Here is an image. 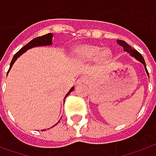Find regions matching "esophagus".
<instances>
[{
  "mask_svg": "<svg viewBox=\"0 0 156 156\" xmlns=\"http://www.w3.org/2000/svg\"><path fill=\"white\" fill-rule=\"evenodd\" d=\"M86 82L87 78H85V77H82V78H80L78 81H77V83H78V84H81V83H85Z\"/></svg>",
  "mask_w": 156,
  "mask_h": 156,
  "instance_id": "obj_1",
  "label": "esophagus"
}]
</instances>
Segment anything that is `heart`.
Wrapping results in <instances>:
<instances>
[{"label": "heart", "mask_w": 156, "mask_h": 156, "mask_svg": "<svg viewBox=\"0 0 156 156\" xmlns=\"http://www.w3.org/2000/svg\"><path fill=\"white\" fill-rule=\"evenodd\" d=\"M111 52L109 49L103 48L92 44H82L77 46L73 49V56L78 62H90L96 60L100 64L107 63L111 57Z\"/></svg>", "instance_id": "obj_1"}]
</instances>
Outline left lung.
<instances>
[{"mask_svg":"<svg viewBox=\"0 0 156 156\" xmlns=\"http://www.w3.org/2000/svg\"><path fill=\"white\" fill-rule=\"evenodd\" d=\"M117 43H118L119 46H121L123 47V49H124V51L127 52L131 57H133V58H135L137 61H139L141 62L142 64L144 66V68H145V71H146V73L147 75L149 76V73H148V70L146 68V64H145V61H144V57L142 56L139 52H137L136 49H134V48H132L126 43V42H125V41H122V40H117Z\"/></svg>","mask_w":156,"mask_h":156,"instance_id":"1","label":"left lung"}]
</instances>
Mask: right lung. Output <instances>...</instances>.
I'll return each mask as SVG.
<instances>
[{
  "instance_id": "1",
  "label": "right lung",
  "mask_w": 156,
  "mask_h": 156,
  "mask_svg": "<svg viewBox=\"0 0 156 156\" xmlns=\"http://www.w3.org/2000/svg\"><path fill=\"white\" fill-rule=\"evenodd\" d=\"M52 39H53V34L48 33L46 34V35H44V36H42V37H38L34 38V39H32L30 42H28L25 46H24L23 48H21L20 50H19V52H17L15 55H14V56H13V58H12V60L11 63H10V67H9V70H8V72H7V74H8V73H9V71L11 70L12 65L14 64V62L17 60V59H18L19 57H20V55H22L25 52H26L27 50H29V49H30V48H32L42 47V46H50V45L53 44V43H52ZM73 90H74V87H72V88L70 89L69 91H68V93L66 95L65 98L68 96L70 93L73 91ZM59 121H60V120H59ZM59 121H58V122H59ZM58 122H57V124H58ZM55 126H56V124L55 125Z\"/></svg>"
}]
</instances>
